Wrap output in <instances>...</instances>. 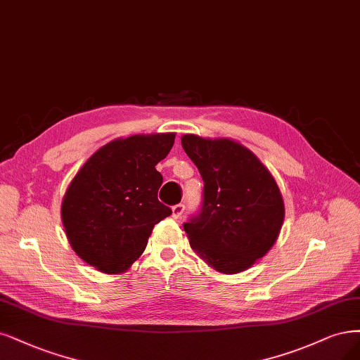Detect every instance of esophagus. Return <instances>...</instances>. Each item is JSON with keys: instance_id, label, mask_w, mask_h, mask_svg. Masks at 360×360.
<instances>
[{"instance_id": "34e87169", "label": "esophagus", "mask_w": 360, "mask_h": 360, "mask_svg": "<svg viewBox=\"0 0 360 360\" xmlns=\"http://www.w3.org/2000/svg\"><path fill=\"white\" fill-rule=\"evenodd\" d=\"M184 204L183 202H180V204H176V205H172V217L174 219H179V217H181V214H183V212H184Z\"/></svg>"}]
</instances>
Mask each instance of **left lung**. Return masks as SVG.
Returning a JSON list of instances; mask_svg holds the SVG:
<instances>
[{"label": "left lung", "instance_id": "1", "mask_svg": "<svg viewBox=\"0 0 360 360\" xmlns=\"http://www.w3.org/2000/svg\"><path fill=\"white\" fill-rule=\"evenodd\" d=\"M181 146L204 181L200 210L183 223L192 249L223 274L241 272L278 237L284 219L278 186L238 143L184 135Z\"/></svg>", "mask_w": 360, "mask_h": 360}]
</instances>
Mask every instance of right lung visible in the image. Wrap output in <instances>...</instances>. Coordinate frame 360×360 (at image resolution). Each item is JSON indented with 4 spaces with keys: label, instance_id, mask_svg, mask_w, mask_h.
Listing matches in <instances>:
<instances>
[{
    "label": "right lung",
    "instance_id": "right-lung-1",
    "mask_svg": "<svg viewBox=\"0 0 360 360\" xmlns=\"http://www.w3.org/2000/svg\"><path fill=\"white\" fill-rule=\"evenodd\" d=\"M174 139L156 134L111 141L72 179L60 213L70 244L86 264L107 274L125 271L144 252L156 223L172 213L158 200L164 179L155 167Z\"/></svg>",
    "mask_w": 360,
    "mask_h": 360
}]
</instances>
